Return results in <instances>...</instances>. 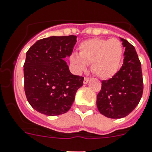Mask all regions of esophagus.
I'll use <instances>...</instances> for the list:
<instances>
[{
    "mask_svg": "<svg viewBox=\"0 0 152 152\" xmlns=\"http://www.w3.org/2000/svg\"><path fill=\"white\" fill-rule=\"evenodd\" d=\"M90 81V77H87V76H85L84 80H83V83L84 84H87V83Z\"/></svg>",
    "mask_w": 152,
    "mask_h": 152,
    "instance_id": "obj_1",
    "label": "esophagus"
}]
</instances>
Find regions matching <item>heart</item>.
Here are the masks:
<instances>
[{"mask_svg":"<svg viewBox=\"0 0 152 152\" xmlns=\"http://www.w3.org/2000/svg\"><path fill=\"white\" fill-rule=\"evenodd\" d=\"M124 49L118 39L94 38L79 45V55L73 54L70 61L78 71H83L91 65V71L101 79L114 76L120 69Z\"/></svg>","mask_w":152,"mask_h":152,"instance_id":"b5f03b06","label":"heart"}]
</instances>
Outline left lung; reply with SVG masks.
Instances as JSON below:
<instances>
[{"label": "left lung", "mask_w": 152, "mask_h": 152, "mask_svg": "<svg viewBox=\"0 0 152 152\" xmlns=\"http://www.w3.org/2000/svg\"><path fill=\"white\" fill-rule=\"evenodd\" d=\"M121 40L125 48L123 65L114 76L102 81L97 95L100 113L111 119H121L134 111L144 90L141 64L136 50L126 40Z\"/></svg>", "instance_id": "1"}]
</instances>
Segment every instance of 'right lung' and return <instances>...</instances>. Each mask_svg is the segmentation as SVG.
I'll return each mask as SVG.
<instances>
[{
	"label": "right lung",
	"instance_id": "1",
	"mask_svg": "<svg viewBox=\"0 0 152 152\" xmlns=\"http://www.w3.org/2000/svg\"><path fill=\"white\" fill-rule=\"evenodd\" d=\"M76 36L50 37L39 40L26 52L24 89L36 111L55 116L69 110L83 77L70 72L63 60L72 52Z\"/></svg>",
	"mask_w": 152,
	"mask_h": 152
}]
</instances>
